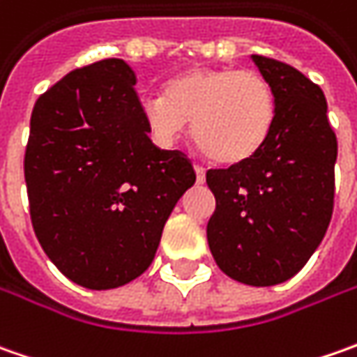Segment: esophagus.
Masks as SVG:
<instances>
[{"label":"esophagus","instance_id":"34e87169","mask_svg":"<svg viewBox=\"0 0 357 357\" xmlns=\"http://www.w3.org/2000/svg\"><path fill=\"white\" fill-rule=\"evenodd\" d=\"M195 172H197V181L199 183H204V167H200V165H195Z\"/></svg>","mask_w":357,"mask_h":357}]
</instances>
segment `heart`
Returning <instances> with one entry per match:
<instances>
[{
  "instance_id": "obj_1",
  "label": "heart",
  "mask_w": 357,
  "mask_h": 357,
  "mask_svg": "<svg viewBox=\"0 0 357 357\" xmlns=\"http://www.w3.org/2000/svg\"><path fill=\"white\" fill-rule=\"evenodd\" d=\"M141 111L160 143H174L192 121L200 151L222 165L254 157L270 137L276 99L266 77L250 69L197 67L172 77L165 95H149Z\"/></svg>"
}]
</instances>
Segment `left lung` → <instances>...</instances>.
<instances>
[{
	"label": "left lung",
	"mask_w": 357,
	"mask_h": 357,
	"mask_svg": "<svg viewBox=\"0 0 357 357\" xmlns=\"http://www.w3.org/2000/svg\"><path fill=\"white\" fill-rule=\"evenodd\" d=\"M252 61L274 91V127L254 157L206 172L216 199L206 238L232 280L274 286L304 268L328 230L337 141L316 83L278 59Z\"/></svg>",
	"instance_id": "8db88e82"
}]
</instances>
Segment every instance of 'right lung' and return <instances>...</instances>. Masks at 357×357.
I'll return each instance as SVG.
<instances>
[{
	"label": "right lung",
	"mask_w": 357,
	"mask_h": 357,
	"mask_svg": "<svg viewBox=\"0 0 357 357\" xmlns=\"http://www.w3.org/2000/svg\"><path fill=\"white\" fill-rule=\"evenodd\" d=\"M123 59L57 81L33 107L25 185L35 236L83 288L109 290L151 266L174 204L197 172L181 151H160Z\"/></svg>",
	"instance_id": "right-lung-1"
}]
</instances>
